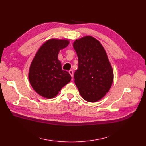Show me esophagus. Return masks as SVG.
<instances>
[{"label":"esophagus","instance_id":"1","mask_svg":"<svg viewBox=\"0 0 146 146\" xmlns=\"http://www.w3.org/2000/svg\"><path fill=\"white\" fill-rule=\"evenodd\" d=\"M68 73H69V74H70L71 77L73 78V71L72 70H70L68 71Z\"/></svg>","mask_w":146,"mask_h":146}]
</instances>
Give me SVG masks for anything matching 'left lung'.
Masks as SVG:
<instances>
[{
  "label": "left lung",
  "instance_id": "obj_1",
  "mask_svg": "<svg viewBox=\"0 0 146 146\" xmlns=\"http://www.w3.org/2000/svg\"><path fill=\"white\" fill-rule=\"evenodd\" d=\"M78 57L74 83L81 96L89 102L102 99L113 80L112 66L103 46L92 36L76 40L73 44Z\"/></svg>",
  "mask_w": 146,
  "mask_h": 146
}]
</instances>
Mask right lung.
Returning <instances> with one entry per match:
<instances>
[{
	"instance_id": "1",
	"label": "right lung",
	"mask_w": 146,
	"mask_h": 146,
	"mask_svg": "<svg viewBox=\"0 0 146 146\" xmlns=\"http://www.w3.org/2000/svg\"><path fill=\"white\" fill-rule=\"evenodd\" d=\"M69 44L67 40L50 39L36 52L31 64L28 79L34 90L48 99L54 98L71 80V76L62 69L58 60L59 51Z\"/></svg>"
}]
</instances>
